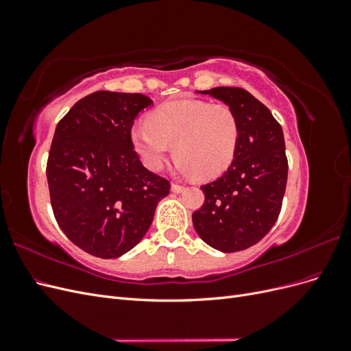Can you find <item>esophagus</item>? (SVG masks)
Masks as SVG:
<instances>
[{
    "mask_svg": "<svg viewBox=\"0 0 351 351\" xmlns=\"http://www.w3.org/2000/svg\"><path fill=\"white\" fill-rule=\"evenodd\" d=\"M171 190L174 193H182L183 190H184V186H182V184H177V183H173L171 184Z\"/></svg>",
    "mask_w": 351,
    "mask_h": 351,
    "instance_id": "1",
    "label": "esophagus"
}]
</instances>
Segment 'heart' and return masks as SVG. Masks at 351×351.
Masks as SVG:
<instances>
[{
    "label": "heart",
    "instance_id": "heart-1",
    "mask_svg": "<svg viewBox=\"0 0 351 351\" xmlns=\"http://www.w3.org/2000/svg\"><path fill=\"white\" fill-rule=\"evenodd\" d=\"M132 145L143 164L158 171L173 151L180 173L202 180L215 178L234 161L240 123L227 104L178 99L159 105L146 123L133 125Z\"/></svg>",
    "mask_w": 351,
    "mask_h": 351
}]
</instances>
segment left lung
<instances>
[{"label": "left lung", "mask_w": 351, "mask_h": 351, "mask_svg": "<svg viewBox=\"0 0 351 351\" xmlns=\"http://www.w3.org/2000/svg\"><path fill=\"white\" fill-rule=\"evenodd\" d=\"M236 112L240 142L234 161L215 182L204 184L205 202L192 219L199 237L224 253L261 241L278 219L289 161L284 134L271 111L241 88L197 90Z\"/></svg>", "instance_id": "1"}]
</instances>
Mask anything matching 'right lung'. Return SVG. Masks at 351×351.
Listing matches in <instances>:
<instances>
[{
	"mask_svg": "<svg viewBox=\"0 0 351 351\" xmlns=\"http://www.w3.org/2000/svg\"><path fill=\"white\" fill-rule=\"evenodd\" d=\"M149 105L142 93L98 90L57 124L47 162L51 206L62 232L97 258L133 249L169 193L168 180L142 165L130 139L136 115Z\"/></svg>",
	"mask_w": 351,
	"mask_h": 351,
	"instance_id": "1",
	"label": "right lung"
}]
</instances>
